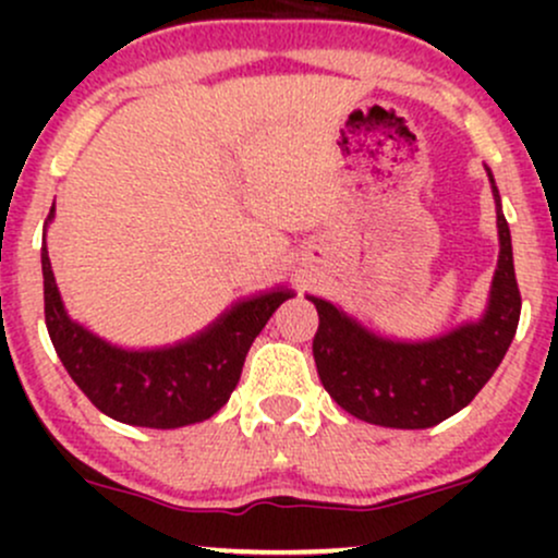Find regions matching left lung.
I'll return each instance as SVG.
<instances>
[{
    "instance_id": "left-lung-1",
    "label": "left lung",
    "mask_w": 558,
    "mask_h": 558,
    "mask_svg": "<svg viewBox=\"0 0 558 558\" xmlns=\"http://www.w3.org/2000/svg\"><path fill=\"white\" fill-rule=\"evenodd\" d=\"M485 170L496 198L498 265L477 319L425 341H399L364 328L328 299L306 296L319 315L312 341L319 380L330 399L356 420L396 430L438 425L475 399L514 341L522 299L511 233L493 172Z\"/></svg>"
}]
</instances>
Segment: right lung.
<instances>
[{
  "instance_id": "obj_1",
  "label": "right lung",
  "mask_w": 558,
  "mask_h": 558,
  "mask_svg": "<svg viewBox=\"0 0 558 558\" xmlns=\"http://www.w3.org/2000/svg\"><path fill=\"white\" fill-rule=\"evenodd\" d=\"M54 220V204L47 226ZM47 226L41 241L44 317L57 356L75 386L107 417L136 427L194 425L226 407L246 362L254 338L272 312L293 296L291 288H272L230 304L215 323L172 345L125 349L83 328L68 315L47 252Z\"/></svg>"
}]
</instances>
